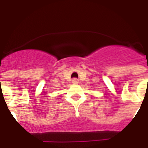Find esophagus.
<instances>
[{"label":"esophagus","instance_id":"1","mask_svg":"<svg viewBox=\"0 0 148 148\" xmlns=\"http://www.w3.org/2000/svg\"><path fill=\"white\" fill-rule=\"evenodd\" d=\"M78 82H79V81H78V79H77V78H74V79L72 80V83H73V84H77Z\"/></svg>","mask_w":148,"mask_h":148}]
</instances>
